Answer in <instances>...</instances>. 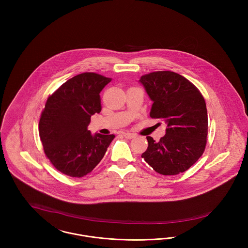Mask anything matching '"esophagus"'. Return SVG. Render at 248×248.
<instances>
[{
	"instance_id": "1",
	"label": "esophagus",
	"mask_w": 248,
	"mask_h": 248,
	"mask_svg": "<svg viewBox=\"0 0 248 248\" xmlns=\"http://www.w3.org/2000/svg\"><path fill=\"white\" fill-rule=\"evenodd\" d=\"M123 136H124L125 139H128V140H131V139L135 138V135L132 134V133H124Z\"/></svg>"
}]
</instances>
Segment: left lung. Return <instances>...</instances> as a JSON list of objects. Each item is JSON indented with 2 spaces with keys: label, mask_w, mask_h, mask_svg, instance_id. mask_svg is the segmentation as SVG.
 Masks as SVG:
<instances>
[{
  "label": "left lung",
  "mask_w": 248,
  "mask_h": 248,
  "mask_svg": "<svg viewBox=\"0 0 248 248\" xmlns=\"http://www.w3.org/2000/svg\"><path fill=\"white\" fill-rule=\"evenodd\" d=\"M140 83L153 101L152 118L164 119L167 127L160 141L147 137L141 157L154 170L172 176L188 170L202 156L208 130L204 98L194 84L173 71L141 76Z\"/></svg>",
  "instance_id": "left-lung-1"
}]
</instances>
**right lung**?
Here are the masks:
<instances>
[{
  "instance_id": "1",
  "label": "right lung",
  "mask_w": 248,
  "mask_h": 248,
  "mask_svg": "<svg viewBox=\"0 0 248 248\" xmlns=\"http://www.w3.org/2000/svg\"><path fill=\"white\" fill-rule=\"evenodd\" d=\"M111 78L94 72L78 74L48 97L39 123L40 139L52 165L61 173L82 177L106 154L114 135H92L91 116L101 111L100 92Z\"/></svg>"
}]
</instances>
